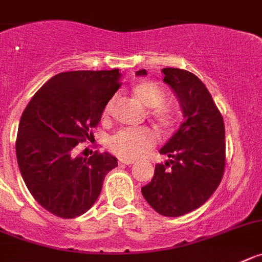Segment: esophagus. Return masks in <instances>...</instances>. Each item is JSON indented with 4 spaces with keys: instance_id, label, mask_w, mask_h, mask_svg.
Wrapping results in <instances>:
<instances>
[{
    "instance_id": "obj_1",
    "label": "esophagus",
    "mask_w": 262,
    "mask_h": 262,
    "mask_svg": "<svg viewBox=\"0 0 262 262\" xmlns=\"http://www.w3.org/2000/svg\"><path fill=\"white\" fill-rule=\"evenodd\" d=\"M134 161L129 160H119V165H133Z\"/></svg>"
}]
</instances>
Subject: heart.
<instances>
[{
  "instance_id": "heart-1",
  "label": "heart",
  "mask_w": 262,
  "mask_h": 262,
  "mask_svg": "<svg viewBox=\"0 0 262 262\" xmlns=\"http://www.w3.org/2000/svg\"><path fill=\"white\" fill-rule=\"evenodd\" d=\"M133 93L144 106L149 107V117L164 129H171L178 122V110L166 102V92L155 81H140L133 88ZM114 97L106 102L104 114L109 115L114 105ZM158 134L150 127H123L110 136L107 147L122 160H136L156 145Z\"/></svg>"
}]
</instances>
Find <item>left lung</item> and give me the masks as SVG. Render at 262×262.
<instances>
[{"label": "left lung", "mask_w": 262, "mask_h": 262, "mask_svg": "<svg viewBox=\"0 0 262 262\" xmlns=\"http://www.w3.org/2000/svg\"><path fill=\"white\" fill-rule=\"evenodd\" d=\"M164 81L181 102L184 122L161 148L170 158L157 164L144 199L165 217H181L205 203L222 181L226 165L225 123L205 84L182 69H162ZM136 75H147L140 70Z\"/></svg>", "instance_id": "1"}]
</instances>
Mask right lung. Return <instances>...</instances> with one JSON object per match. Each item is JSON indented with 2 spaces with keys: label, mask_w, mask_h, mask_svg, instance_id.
Segmentation results:
<instances>
[{
  "label": "right lung",
  "mask_w": 262,
  "mask_h": 262,
  "mask_svg": "<svg viewBox=\"0 0 262 262\" xmlns=\"http://www.w3.org/2000/svg\"><path fill=\"white\" fill-rule=\"evenodd\" d=\"M118 69L67 71L47 81L21 114L15 149L31 195L57 217L70 220L90 209L117 158L96 150L83 158L79 143L93 138L105 105L121 87Z\"/></svg>",
  "instance_id": "add662e5"
}]
</instances>
